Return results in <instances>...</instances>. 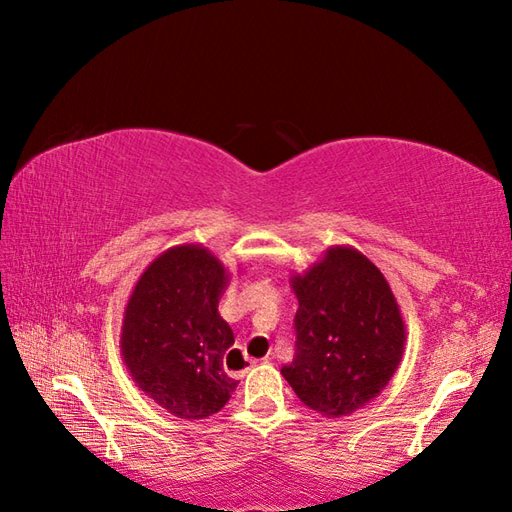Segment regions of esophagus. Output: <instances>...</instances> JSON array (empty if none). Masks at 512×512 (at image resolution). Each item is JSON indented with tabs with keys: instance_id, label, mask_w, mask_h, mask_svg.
<instances>
[{
	"instance_id": "obj_1",
	"label": "esophagus",
	"mask_w": 512,
	"mask_h": 512,
	"mask_svg": "<svg viewBox=\"0 0 512 512\" xmlns=\"http://www.w3.org/2000/svg\"><path fill=\"white\" fill-rule=\"evenodd\" d=\"M239 354H242V352H239ZM242 358H244V365H246V367H244V369H242V372H237V374H239V376H244V374H246V372H248V369H250V367H255V365H257V363H259V361H255V358H248V356H246V354H242Z\"/></svg>"
}]
</instances>
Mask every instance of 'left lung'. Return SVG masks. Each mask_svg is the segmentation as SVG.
<instances>
[{
    "instance_id": "1",
    "label": "left lung",
    "mask_w": 512,
    "mask_h": 512,
    "mask_svg": "<svg viewBox=\"0 0 512 512\" xmlns=\"http://www.w3.org/2000/svg\"><path fill=\"white\" fill-rule=\"evenodd\" d=\"M295 358L281 374L303 405L325 418L350 416L374 400L405 352V321L383 273L352 246H332L290 279Z\"/></svg>"
}]
</instances>
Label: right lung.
<instances>
[{
    "mask_svg": "<svg viewBox=\"0 0 512 512\" xmlns=\"http://www.w3.org/2000/svg\"><path fill=\"white\" fill-rule=\"evenodd\" d=\"M228 279L209 248L182 244L145 268L127 301L121 354L129 374L182 420L213 416L237 387L224 369L235 336L217 312Z\"/></svg>",
    "mask_w": 512,
    "mask_h": 512,
    "instance_id": "right-lung-1",
    "label": "right lung"
}]
</instances>
